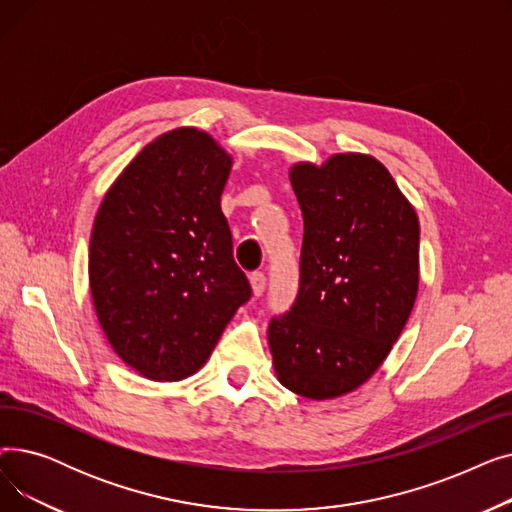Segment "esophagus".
I'll return each mask as SVG.
<instances>
[{"label":"esophagus","instance_id":"obj_1","mask_svg":"<svg viewBox=\"0 0 512 512\" xmlns=\"http://www.w3.org/2000/svg\"><path fill=\"white\" fill-rule=\"evenodd\" d=\"M265 284H267V278H265L263 272H253L251 274V286H253L255 297H261L263 290H265Z\"/></svg>","mask_w":512,"mask_h":512}]
</instances>
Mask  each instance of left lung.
Wrapping results in <instances>:
<instances>
[{
	"label": "left lung",
	"mask_w": 512,
	"mask_h": 512,
	"mask_svg": "<svg viewBox=\"0 0 512 512\" xmlns=\"http://www.w3.org/2000/svg\"><path fill=\"white\" fill-rule=\"evenodd\" d=\"M290 182L305 222L299 290L267 338L280 382L326 400L367 382L405 328L419 286V222L369 155L299 164Z\"/></svg>",
	"instance_id": "left-lung-1"
}]
</instances>
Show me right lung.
Returning a JSON list of instances; mask_svg holds the SVG:
<instances>
[{
  "label": "right lung",
  "instance_id": "add662e5",
  "mask_svg": "<svg viewBox=\"0 0 512 512\" xmlns=\"http://www.w3.org/2000/svg\"><path fill=\"white\" fill-rule=\"evenodd\" d=\"M230 166L209 134L166 132L97 211L89 282L99 324L120 359L151 380L195 373L253 294L220 205Z\"/></svg>",
  "mask_w": 512,
  "mask_h": 512
}]
</instances>
